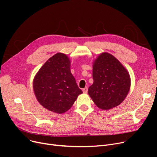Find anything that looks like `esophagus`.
Masks as SVG:
<instances>
[{
	"mask_svg": "<svg viewBox=\"0 0 157 157\" xmlns=\"http://www.w3.org/2000/svg\"><path fill=\"white\" fill-rule=\"evenodd\" d=\"M83 93L86 94L87 92H88V88H87V87H85V88H83Z\"/></svg>",
	"mask_w": 157,
	"mask_h": 157,
	"instance_id": "1",
	"label": "esophagus"
}]
</instances>
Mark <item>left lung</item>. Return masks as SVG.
I'll use <instances>...</instances> for the list:
<instances>
[{
	"label": "left lung",
	"instance_id": "obj_1",
	"mask_svg": "<svg viewBox=\"0 0 157 157\" xmlns=\"http://www.w3.org/2000/svg\"><path fill=\"white\" fill-rule=\"evenodd\" d=\"M93 84L88 95L99 108L108 110L122 103L130 89L129 72L111 54L101 53L93 62Z\"/></svg>",
	"mask_w": 157,
	"mask_h": 157
}]
</instances>
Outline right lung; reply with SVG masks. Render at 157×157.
Returning a JSON list of instances; mask_svg holds the SVG:
<instances>
[{"instance_id": "1", "label": "right lung", "mask_w": 157, "mask_h": 157, "mask_svg": "<svg viewBox=\"0 0 157 157\" xmlns=\"http://www.w3.org/2000/svg\"><path fill=\"white\" fill-rule=\"evenodd\" d=\"M71 60L64 53L51 57L40 68L33 81L34 93L47 110L63 113L83 92L71 72Z\"/></svg>"}]
</instances>
